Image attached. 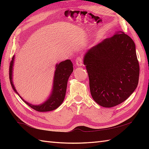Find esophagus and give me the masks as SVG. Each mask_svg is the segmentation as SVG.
Returning <instances> with one entry per match:
<instances>
[{
	"instance_id": "obj_1",
	"label": "esophagus",
	"mask_w": 149,
	"mask_h": 149,
	"mask_svg": "<svg viewBox=\"0 0 149 149\" xmlns=\"http://www.w3.org/2000/svg\"><path fill=\"white\" fill-rule=\"evenodd\" d=\"M83 59H82L81 57H77L75 59V63H76L77 66H81L83 65Z\"/></svg>"
}]
</instances>
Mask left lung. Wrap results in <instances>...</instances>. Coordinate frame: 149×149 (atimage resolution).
Instances as JSON below:
<instances>
[{
  "mask_svg": "<svg viewBox=\"0 0 149 149\" xmlns=\"http://www.w3.org/2000/svg\"><path fill=\"white\" fill-rule=\"evenodd\" d=\"M93 100L104 107L118 105L136 88L140 66L134 42L122 31L93 47L84 57Z\"/></svg>",
  "mask_w": 149,
  "mask_h": 149,
  "instance_id": "obj_1",
  "label": "left lung"
}]
</instances>
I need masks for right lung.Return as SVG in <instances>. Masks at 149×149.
<instances>
[{"mask_svg":"<svg viewBox=\"0 0 149 149\" xmlns=\"http://www.w3.org/2000/svg\"><path fill=\"white\" fill-rule=\"evenodd\" d=\"M14 58L15 56L13 57L12 61L10 62V66H9V80H10L13 89L18 95L14 86L12 80ZM54 76L52 91L49 99L45 102L38 106L33 105V104H31L25 101L20 96L22 100L24 101L25 103H26L31 108L37 111L45 112L54 110L58 108L64 100L68 78L74 70L73 65L70 60L67 59L59 63V64H57Z\"/></svg>","mask_w":149,"mask_h":149,"instance_id":"obj_1","label":"right lung"}]
</instances>
